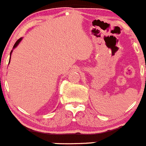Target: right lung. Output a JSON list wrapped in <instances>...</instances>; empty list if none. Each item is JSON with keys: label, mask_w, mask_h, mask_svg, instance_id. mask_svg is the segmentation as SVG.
Listing matches in <instances>:
<instances>
[{"label": "right lung", "mask_w": 146, "mask_h": 146, "mask_svg": "<svg viewBox=\"0 0 146 146\" xmlns=\"http://www.w3.org/2000/svg\"><path fill=\"white\" fill-rule=\"evenodd\" d=\"M21 40H22V38H20L19 40H18L17 41H16V43H15L14 46H13V48H15L16 46H17L18 45H19V43H20V41H21ZM11 53H12V51H11V54H10V55H11ZM10 58H11V57H10Z\"/></svg>", "instance_id": "right-lung-1"}]
</instances>
